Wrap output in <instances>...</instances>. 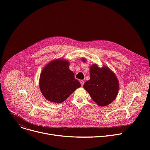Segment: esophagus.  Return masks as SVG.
I'll use <instances>...</instances> for the list:
<instances>
[{
    "instance_id": "esophagus-1",
    "label": "esophagus",
    "mask_w": 150,
    "mask_h": 150,
    "mask_svg": "<svg viewBox=\"0 0 150 150\" xmlns=\"http://www.w3.org/2000/svg\"><path fill=\"white\" fill-rule=\"evenodd\" d=\"M80 83H81V84L82 86H83V83H84V81H83V80H81V81H80Z\"/></svg>"
}]
</instances>
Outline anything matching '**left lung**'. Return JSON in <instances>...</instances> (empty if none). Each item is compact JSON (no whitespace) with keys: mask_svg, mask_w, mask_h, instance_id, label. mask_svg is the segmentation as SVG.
Here are the masks:
<instances>
[{"mask_svg":"<svg viewBox=\"0 0 150 150\" xmlns=\"http://www.w3.org/2000/svg\"><path fill=\"white\" fill-rule=\"evenodd\" d=\"M83 61H85L83 59ZM90 79L85 82L83 87L91 98L100 106L110 104L116 97L119 82L115 74L108 67L100 68L96 65L90 68Z\"/></svg>","mask_w":150,"mask_h":150,"instance_id":"1","label":"left lung"}]
</instances>
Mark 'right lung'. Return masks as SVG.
<instances>
[{
    "label": "right lung",
    "mask_w": 150,
    "mask_h": 150,
    "mask_svg": "<svg viewBox=\"0 0 150 150\" xmlns=\"http://www.w3.org/2000/svg\"><path fill=\"white\" fill-rule=\"evenodd\" d=\"M69 67L68 61L59 59L50 62L42 71L40 77V88L47 100L62 103L81 86Z\"/></svg>",
    "instance_id": "1"
}]
</instances>
